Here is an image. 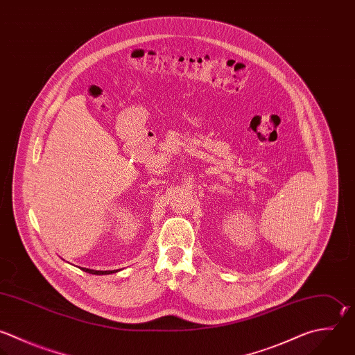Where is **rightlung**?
<instances>
[{
  "label": "right lung",
  "mask_w": 355,
  "mask_h": 355,
  "mask_svg": "<svg viewBox=\"0 0 355 355\" xmlns=\"http://www.w3.org/2000/svg\"><path fill=\"white\" fill-rule=\"evenodd\" d=\"M83 270L87 273H92V275H111V273L119 272V269H116V270H94V269H89V268H83Z\"/></svg>",
  "instance_id": "obj_1"
}]
</instances>
